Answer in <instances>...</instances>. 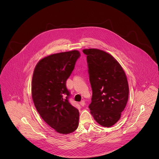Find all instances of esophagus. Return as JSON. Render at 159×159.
I'll use <instances>...</instances> for the list:
<instances>
[{
	"mask_svg": "<svg viewBox=\"0 0 159 159\" xmlns=\"http://www.w3.org/2000/svg\"><path fill=\"white\" fill-rule=\"evenodd\" d=\"M85 101H82L80 102V104L82 106H84V105H85Z\"/></svg>",
	"mask_w": 159,
	"mask_h": 159,
	"instance_id": "34e87169",
	"label": "esophagus"
}]
</instances>
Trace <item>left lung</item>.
I'll return each instance as SVG.
<instances>
[{"instance_id":"8db88e82","label":"left lung","mask_w":159,"mask_h":159,"mask_svg":"<svg viewBox=\"0 0 159 159\" xmlns=\"http://www.w3.org/2000/svg\"><path fill=\"white\" fill-rule=\"evenodd\" d=\"M87 55L93 96L89 106L98 123L104 127L114 125L121 118L128 99L126 74L118 61L104 51L83 50Z\"/></svg>"}]
</instances>
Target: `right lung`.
I'll use <instances>...</instances> for the list:
<instances>
[{"label": "right lung", "instance_id": "1", "mask_svg": "<svg viewBox=\"0 0 159 159\" xmlns=\"http://www.w3.org/2000/svg\"><path fill=\"white\" fill-rule=\"evenodd\" d=\"M80 56L77 50L50 55L38 61L33 72L31 93L36 109L61 134L72 133L79 125V112L69 101L66 82Z\"/></svg>", "mask_w": 159, "mask_h": 159}]
</instances>
